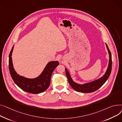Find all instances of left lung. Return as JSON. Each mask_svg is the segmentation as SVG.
Here are the masks:
<instances>
[{"label":"left lung","mask_w":122,"mask_h":122,"mask_svg":"<svg viewBox=\"0 0 122 122\" xmlns=\"http://www.w3.org/2000/svg\"><path fill=\"white\" fill-rule=\"evenodd\" d=\"M106 45L109 55V61L108 67L107 69L106 72L105 74L103 75V76L102 77V78L98 79L95 81H93L88 84H86L84 85H79L74 82L72 81L68 70L66 69V77L68 79V82L70 85L71 86V87L74 90L84 93H90L94 92L101 88L104 84V83L107 81V80L108 79V78H109L111 74L112 69V56L111 53L108 47V46H107V44Z\"/></svg>","instance_id":"obj_1"}]
</instances>
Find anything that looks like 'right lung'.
Masks as SVG:
<instances>
[{"instance_id":"right-lung-1","label":"right lung","mask_w":122,"mask_h":122,"mask_svg":"<svg viewBox=\"0 0 122 122\" xmlns=\"http://www.w3.org/2000/svg\"><path fill=\"white\" fill-rule=\"evenodd\" d=\"M12 47L9 56V68L12 79L23 91L33 94H37L46 91L49 87L51 78L55 69L59 66L58 61L49 62L42 74L35 79H27L18 75L14 69L12 60Z\"/></svg>"}]
</instances>
